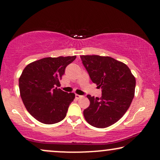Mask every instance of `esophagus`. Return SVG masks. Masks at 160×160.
Returning <instances> with one entry per match:
<instances>
[{"label": "esophagus", "mask_w": 160, "mask_h": 160, "mask_svg": "<svg viewBox=\"0 0 160 160\" xmlns=\"http://www.w3.org/2000/svg\"><path fill=\"white\" fill-rule=\"evenodd\" d=\"M76 99H80V98H82L83 96L82 95H78V94H76Z\"/></svg>", "instance_id": "esophagus-1"}]
</instances>
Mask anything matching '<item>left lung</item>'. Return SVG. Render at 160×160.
<instances>
[{
  "mask_svg": "<svg viewBox=\"0 0 160 160\" xmlns=\"http://www.w3.org/2000/svg\"><path fill=\"white\" fill-rule=\"evenodd\" d=\"M89 77L101 87V98L87 96L90 105L84 111L92 126L105 128L123 117L135 95V78L128 65L110 57L80 56Z\"/></svg>",
  "mask_w": 160,
  "mask_h": 160,
  "instance_id": "8db88e82",
  "label": "left lung"
}]
</instances>
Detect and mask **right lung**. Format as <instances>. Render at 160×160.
I'll use <instances>...</instances> for the list:
<instances>
[{"label":"right lung","instance_id":"add662e5","mask_svg":"<svg viewBox=\"0 0 160 160\" xmlns=\"http://www.w3.org/2000/svg\"><path fill=\"white\" fill-rule=\"evenodd\" d=\"M76 58H45L30 63L23 70L19 78L22 100L30 115L41 123H58L66 116L75 94L65 92L58 87H60L65 68Z\"/></svg>","mask_w":160,"mask_h":160}]
</instances>
